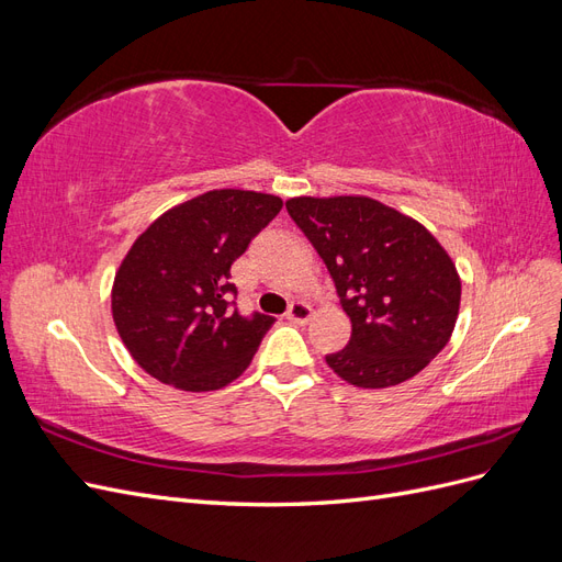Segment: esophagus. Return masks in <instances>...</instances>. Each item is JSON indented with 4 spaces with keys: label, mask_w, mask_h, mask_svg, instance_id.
<instances>
[{
    "label": "esophagus",
    "mask_w": 562,
    "mask_h": 562,
    "mask_svg": "<svg viewBox=\"0 0 562 562\" xmlns=\"http://www.w3.org/2000/svg\"><path fill=\"white\" fill-rule=\"evenodd\" d=\"M285 318L293 323H307L312 318V307L307 302H291V307L285 312Z\"/></svg>",
    "instance_id": "obj_1"
}]
</instances>
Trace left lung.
<instances>
[{"mask_svg":"<svg viewBox=\"0 0 562 562\" xmlns=\"http://www.w3.org/2000/svg\"><path fill=\"white\" fill-rule=\"evenodd\" d=\"M288 215L328 267L351 318L345 349L326 363L353 386L415 378L448 345L462 281L434 234L368 196L285 201Z\"/></svg>","mask_w":562,"mask_h":562,"instance_id":"1","label":"left lung"}]
</instances>
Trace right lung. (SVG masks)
Instances as JSON below:
<instances>
[{"instance_id": "obj_1", "label": "right lung", "mask_w": 562, "mask_h": 562, "mask_svg": "<svg viewBox=\"0 0 562 562\" xmlns=\"http://www.w3.org/2000/svg\"><path fill=\"white\" fill-rule=\"evenodd\" d=\"M283 201L213 190L155 220L119 267L112 316L138 366L182 391H213L250 366L274 316L236 310L232 262Z\"/></svg>"}]
</instances>
